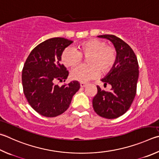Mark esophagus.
<instances>
[{
    "label": "esophagus",
    "instance_id": "34e87169",
    "mask_svg": "<svg viewBox=\"0 0 159 159\" xmlns=\"http://www.w3.org/2000/svg\"><path fill=\"white\" fill-rule=\"evenodd\" d=\"M80 87H81V88H84V87H85L86 85H87V84H86V83H80Z\"/></svg>",
    "mask_w": 159,
    "mask_h": 159
}]
</instances>
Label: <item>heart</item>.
Listing matches in <instances>:
<instances>
[{"label":"heart","instance_id":"b5f03b06","mask_svg":"<svg viewBox=\"0 0 159 159\" xmlns=\"http://www.w3.org/2000/svg\"><path fill=\"white\" fill-rule=\"evenodd\" d=\"M79 51L68 47L62 51L61 60L66 67H74L83 60V56L88 57V65H80L71 72L72 79L80 82H88L102 74H107L117 61V51L112 46L99 39H91L80 43Z\"/></svg>","mask_w":159,"mask_h":159}]
</instances>
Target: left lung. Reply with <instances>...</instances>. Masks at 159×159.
<instances>
[{
	"label": "left lung",
	"instance_id": "obj_1",
	"mask_svg": "<svg viewBox=\"0 0 159 159\" xmlns=\"http://www.w3.org/2000/svg\"><path fill=\"white\" fill-rule=\"evenodd\" d=\"M98 37L110 40L117 51V61L109 73L102 79L104 85H111V90L97 87V94L92 100L94 111L99 116L115 119L129 109L136 94L139 76L136 56L129 44L113 34H102Z\"/></svg>",
	"mask_w": 159,
	"mask_h": 159
}]
</instances>
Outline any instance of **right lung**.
<instances>
[{
    "instance_id": "obj_1",
    "label": "right lung",
    "mask_w": 159,
    "mask_h": 159,
    "mask_svg": "<svg viewBox=\"0 0 159 159\" xmlns=\"http://www.w3.org/2000/svg\"><path fill=\"white\" fill-rule=\"evenodd\" d=\"M72 42L63 37L48 39L34 48L25 60L21 76L25 97L44 117H56L67 111L80 88L76 80L62 86L56 84L68 77L69 71L60 60L62 51Z\"/></svg>"
}]
</instances>
